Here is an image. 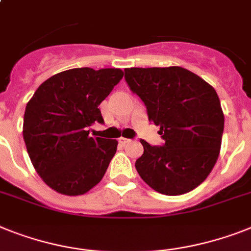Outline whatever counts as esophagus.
Returning <instances> with one entry per match:
<instances>
[{"label": "esophagus", "mask_w": 251, "mask_h": 251, "mask_svg": "<svg viewBox=\"0 0 251 251\" xmlns=\"http://www.w3.org/2000/svg\"><path fill=\"white\" fill-rule=\"evenodd\" d=\"M119 142H121L122 145H126V144H129V142H130V140H128V138L121 137V138H119Z\"/></svg>", "instance_id": "34e87169"}]
</instances>
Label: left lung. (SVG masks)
<instances>
[{
    "label": "left lung",
    "mask_w": 251,
    "mask_h": 251,
    "mask_svg": "<svg viewBox=\"0 0 251 251\" xmlns=\"http://www.w3.org/2000/svg\"><path fill=\"white\" fill-rule=\"evenodd\" d=\"M124 78L140 97L149 121L164 140L151 146L141 140L144 154L136 160L138 175L164 195H182L198 187L212 172L222 144L225 117L210 84L190 70L128 68Z\"/></svg>",
    "instance_id": "8db88e82"
}]
</instances>
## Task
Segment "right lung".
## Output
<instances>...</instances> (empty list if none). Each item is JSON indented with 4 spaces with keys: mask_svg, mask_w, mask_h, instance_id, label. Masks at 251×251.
<instances>
[{
    "mask_svg": "<svg viewBox=\"0 0 251 251\" xmlns=\"http://www.w3.org/2000/svg\"><path fill=\"white\" fill-rule=\"evenodd\" d=\"M123 78L121 69L75 68L45 80L26 103L23 137L34 169L63 195H83L102 179L118 141L91 137L103 123L99 105Z\"/></svg>",
    "mask_w": 251,
    "mask_h": 251,
    "instance_id": "right-lung-1",
    "label": "right lung"
}]
</instances>
